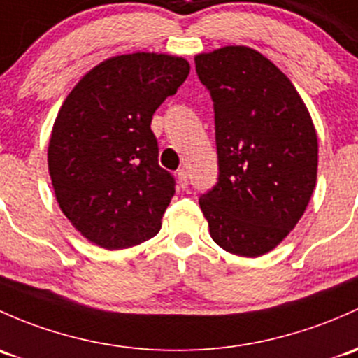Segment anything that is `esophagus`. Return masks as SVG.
<instances>
[{"label":"esophagus","mask_w":358,"mask_h":358,"mask_svg":"<svg viewBox=\"0 0 358 358\" xmlns=\"http://www.w3.org/2000/svg\"><path fill=\"white\" fill-rule=\"evenodd\" d=\"M176 178H178V185L182 187V189H187V187H189V173H187V169H178Z\"/></svg>","instance_id":"obj_1"}]
</instances>
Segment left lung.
<instances>
[{"instance_id": "1", "label": "left lung", "mask_w": 358, "mask_h": 358, "mask_svg": "<svg viewBox=\"0 0 358 358\" xmlns=\"http://www.w3.org/2000/svg\"><path fill=\"white\" fill-rule=\"evenodd\" d=\"M214 106L217 183L199 199L214 242L259 257L295 228L317 178V135L302 97L261 52L195 56Z\"/></svg>"}]
</instances>
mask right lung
I'll return each instance as SVG.
<instances>
[{
  "label": "right lung",
  "mask_w": 358,
  "mask_h": 358,
  "mask_svg": "<svg viewBox=\"0 0 358 358\" xmlns=\"http://www.w3.org/2000/svg\"><path fill=\"white\" fill-rule=\"evenodd\" d=\"M183 58L134 52L89 71L63 103L48 164L63 214L96 245H138L161 229L175 176L159 166L152 115L189 77Z\"/></svg>",
  "instance_id": "1"
}]
</instances>
